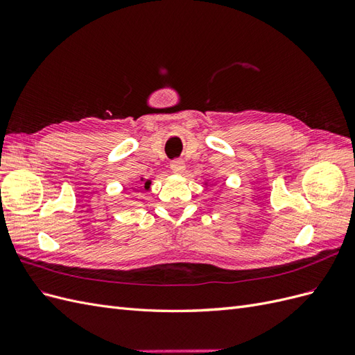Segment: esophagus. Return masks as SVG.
Segmentation results:
<instances>
[{
  "mask_svg": "<svg viewBox=\"0 0 355 355\" xmlns=\"http://www.w3.org/2000/svg\"><path fill=\"white\" fill-rule=\"evenodd\" d=\"M170 168L175 171V173H182V171H184V168H185V163H184V159H180V158H175V159H171L170 161Z\"/></svg>",
  "mask_w": 355,
  "mask_h": 355,
  "instance_id": "esophagus-1",
  "label": "esophagus"
}]
</instances>
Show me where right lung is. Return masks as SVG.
Returning a JSON list of instances; mask_svg holds the SVG:
<instances>
[{"label":"right lung","mask_w":355,"mask_h":355,"mask_svg":"<svg viewBox=\"0 0 355 355\" xmlns=\"http://www.w3.org/2000/svg\"><path fill=\"white\" fill-rule=\"evenodd\" d=\"M145 188H149V180L145 182Z\"/></svg>","instance_id":"obj_1"}]
</instances>
